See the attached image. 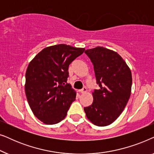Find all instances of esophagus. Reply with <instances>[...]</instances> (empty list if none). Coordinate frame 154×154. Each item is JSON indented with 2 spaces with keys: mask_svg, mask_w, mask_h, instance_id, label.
<instances>
[{
  "mask_svg": "<svg viewBox=\"0 0 154 154\" xmlns=\"http://www.w3.org/2000/svg\"><path fill=\"white\" fill-rule=\"evenodd\" d=\"M79 92H81V93H82V94H83V93H85V92H87V88H83V89L80 90Z\"/></svg>",
  "mask_w": 154,
  "mask_h": 154,
  "instance_id": "34e87169",
  "label": "esophagus"
}]
</instances>
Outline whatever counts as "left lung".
I'll return each mask as SVG.
<instances>
[{"instance_id":"left-lung-1","label":"left lung","mask_w":154,"mask_h":154,"mask_svg":"<svg viewBox=\"0 0 154 154\" xmlns=\"http://www.w3.org/2000/svg\"><path fill=\"white\" fill-rule=\"evenodd\" d=\"M94 66L100 89L92 92L93 102L84 107L86 116L94 125L103 127L116 120L131 94V71L117 52L103 47L86 50Z\"/></svg>"}]
</instances>
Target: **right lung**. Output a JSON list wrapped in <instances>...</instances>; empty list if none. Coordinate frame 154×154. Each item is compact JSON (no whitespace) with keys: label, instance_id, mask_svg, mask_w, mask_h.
<instances>
[{"label":"right lung","instance_id":"right-lung-1","mask_svg":"<svg viewBox=\"0 0 154 154\" xmlns=\"http://www.w3.org/2000/svg\"><path fill=\"white\" fill-rule=\"evenodd\" d=\"M84 48L60 44L44 48L29 63L25 92L29 106L47 125L60 123L75 100V92L66 83L69 64Z\"/></svg>","mask_w":154,"mask_h":154}]
</instances>
